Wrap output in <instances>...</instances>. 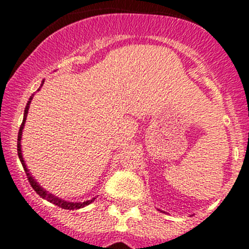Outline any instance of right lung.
<instances>
[{
	"mask_svg": "<svg viewBox=\"0 0 249 249\" xmlns=\"http://www.w3.org/2000/svg\"><path fill=\"white\" fill-rule=\"evenodd\" d=\"M43 82H45V81H42V85H41V87L43 86ZM41 87H39V89H41ZM39 89H38V91H39ZM32 98H34V94L31 96L30 100H28V102H27V105H26L25 113H23V121H22V124H21V127H19L18 137H17V153H18L19 160H21L22 166H23V169H25L26 175H27L28 182H30V184L32 186V188L36 191V193L39 196V197H42L43 199H47L48 202H51V203H53V204H56V206L61 207V208H63V210H80V208H82V207L89 206V204L92 203V202H93L96 198H92V199H89V201H86V202H68V201H65V199H61V198H58V197H56V196H53L52 193L47 192V191L39 186V184L37 183L36 179H35V178L31 176L30 171H28L27 166H26V163H25V160H23V157H22L21 138H22V129H23V126H25L26 118H27V113H28V108H30V103H31V101H32Z\"/></svg>",
	"mask_w": 249,
	"mask_h": 249,
	"instance_id": "1",
	"label": "right lung"
}]
</instances>
